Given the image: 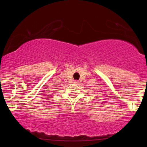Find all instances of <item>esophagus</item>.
<instances>
[{
    "instance_id": "esophagus-1",
    "label": "esophagus",
    "mask_w": 147,
    "mask_h": 147,
    "mask_svg": "<svg viewBox=\"0 0 147 147\" xmlns=\"http://www.w3.org/2000/svg\"><path fill=\"white\" fill-rule=\"evenodd\" d=\"M74 83L77 84H79V82H77V81H75V82H74Z\"/></svg>"
}]
</instances>
